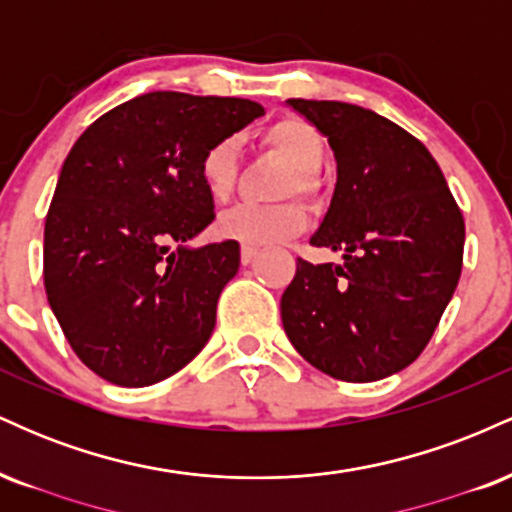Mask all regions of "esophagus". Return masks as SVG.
Instances as JSON below:
<instances>
[{
    "mask_svg": "<svg viewBox=\"0 0 512 512\" xmlns=\"http://www.w3.org/2000/svg\"><path fill=\"white\" fill-rule=\"evenodd\" d=\"M257 248H250V245H243V248H240V262L243 264H250L252 260H255V255H257Z\"/></svg>",
    "mask_w": 512,
    "mask_h": 512,
    "instance_id": "1",
    "label": "esophagus"
}]
</instances>
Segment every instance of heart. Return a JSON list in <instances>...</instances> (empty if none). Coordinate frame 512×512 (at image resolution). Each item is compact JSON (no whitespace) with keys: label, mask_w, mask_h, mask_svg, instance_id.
<instances>
[{"label":"heart","mask_w":512,"mask_h":512,"mask_svg":"<svg viewBox=\"0 0 512 512\" xmlns=\"http://www.w3.org/2000/svg\"><path fill=\"white\" fill-rule=\"evenodd\" d=\"M262 144L284 156L293 173L281 185V195L313 197L317 192V170L327 156V142L313 122L286 115L262 132ZM199 180L214 202H226L238 180V144L221 139L199 158ZM305 228V211L296 202L240 204L216 221V233L226 240L260 248L296 236Z\"/></svg>","instance_id":"heart-1"}]
</instances>
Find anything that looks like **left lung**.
<instances>
[{
	"label": "left lung",
	"mask_w": 512,
	"mask_h": 512,
	"mask_svg": "<svg viewBox=\"0 0 512 512\" xmlns=\"http://www.w3.org/2000/svg\"><path fill=\"white\" fill-rule=\"evenodd\" d=\"M327 137L337 185L315 248L342 264L298 257L281 296L286 337L310 366L373 383L419 358L462 272L464 219L428 149L373 110L286 101Z\"/></svg>",
	"instance_id": "1"
}]
</instances>
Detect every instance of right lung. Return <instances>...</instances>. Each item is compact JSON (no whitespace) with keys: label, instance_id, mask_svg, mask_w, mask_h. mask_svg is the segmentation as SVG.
I'll list each match as a JSON object with an SVG mask.
<instances>
[{"label":"right lung","instance_id":"1","mask_svg":"<svg viewBox=\"0 0 512 512\" xmlns=\"http://www.w3.org/2000/svg\"><path fill=\"white\" fill-rule=\"evenodd\" d=\"M260 115L245 98L144 93L98 117L64 158L45 293L74 354L108 383H161L209 342L240 245L187 248L214 221L199 158Z\"/></svg>","mask_w":512,"mask_h":512}]
</instances>
